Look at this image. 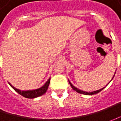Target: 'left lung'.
<instances>
[{
    "label": "left lung",
    "mask_w": 121,
    "mask_h": 121,
    "mask_svg": "<svg viewBox=\"0 0 121 121\" xmlns=\"http://www.w3.org/2000/svg\"><path fill=\"white\" fill-rule=\"evenodd\" d=\"M115 73H116V72H115ZM114 75H115V73H114ZM114 75H113V77H112V79H111V80L110 81V82L112 81V79L114 78ZM68 81H69V83L70 86H71V87H72L73 90H75V91H76V92H77V93H79V94H84V95H94V94H96L99 93L100 91H101L102 90H103V89L105 87H106V86H107V85H108V83H110V82H109V83H108V84H107L106 86H105V87H102V88H101V89H100V90H95V91H86L81 90H79V89H78L77 87H75V86H73L72 83H71V81H69V79H68Z\"/></svg>",
    "instance_id": "8db88e82"
}]
</instances>
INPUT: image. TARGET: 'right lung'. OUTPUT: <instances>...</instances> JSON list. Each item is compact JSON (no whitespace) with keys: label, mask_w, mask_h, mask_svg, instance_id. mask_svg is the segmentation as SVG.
<instances>
[{"label":"right lung","mask_w":121,"mask_h":121,"mask_svg":"<svg viewBox=\"0 0 121 121\" xmlns=\"http://www.w3.org/2000/svg\"><path fill=\"white\" fill-rule=\"evenodd\" d=\"M50 78H49L48 81H46L42 87H40L38 89L31 90H19L16 87H15L14 86H12L10 83H9V84L18 94H19L20 95L25 97L26 98H38L39 96L44 95V94L46 92L49 84H50Z\"/></svg>","instance_id":"obj_1"}]
</instances>
